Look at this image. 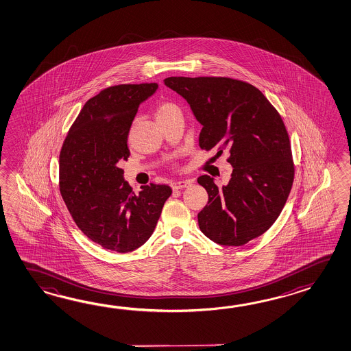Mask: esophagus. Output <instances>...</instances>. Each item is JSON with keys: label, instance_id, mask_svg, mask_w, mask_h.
<instances>
[{"label": "esophagus", "instance_id": "1", "mask_svg": "<svg viewBox=\"0 0 351 351\" xmlns=\"http://www.w3.org/2000/svg\"><path fill=\"white\" fill-rule=\"evenodd\" d=\"M191 184H193V181H190V180H179V181H172L170 185H171L172 190H180V189L190 186Z\"/></svg>", "mask_w": 351, "mask_h": 351}]
</instances>
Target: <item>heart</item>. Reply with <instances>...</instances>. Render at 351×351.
I'll use <instances>...</instances> for the list:
<instances>
[{"label":"heart","instance_id":"heart-1","mask_svg":"<svg viewBox=\"0 0 351 351\" xmlns=\"http://www.w3.org/2000/svg\"><path fill=\"white\" fill-rule=\"evenodd\" d=\"M175 110H179V108L171 102H161V104H158V108H156V117L161 119V117H164V116L170 114Z\"/></svg>","mask_w":351,"mask_h":351}]
</instances>
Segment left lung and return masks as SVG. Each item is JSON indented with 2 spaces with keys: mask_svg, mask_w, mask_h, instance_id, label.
<instances>
[{
  "mask_svg": "<svg viewBox=\"0 0 351 351\" xmlns=\"http://www.w3.org/2000/svg\"><path fill=\"white\" fill-rule=\"evenodd\" d=\"M165 85L189 102L202 125L199 145L215 158L229 152L234 167L226 186L202 175L208 205L197 214L213 241L241 246L270 229L293 182V154L285 123L258 88L230 77H167Z\"/></svg>",
  "mask_w": 351,
  "mask_h": 351,
  "instance_id": "left-lung-1",
  "label": "left lung"
}]
</instances>
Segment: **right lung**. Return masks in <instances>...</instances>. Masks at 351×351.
I'll return each instance as SVG.
<instances>
[{"instance_id":"1","label":"right lung","mask_w":351,"mask_h":351,"mask_svg":"<svg viewBox=\"0 0 351 351\" xmlns=\"http://www.w3.org/2000/svg\"><path fill=\"white\" fill-rule=\"evenodd\" d=\"M158 84H123L101 90L72 123L60 152L58 186L73 221L93 243L134 251L156 228L167 185L150 184L135 195L119 164L128 161L131 123Z\"/></svg>"}]
</instances>
